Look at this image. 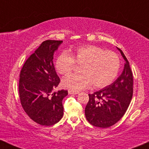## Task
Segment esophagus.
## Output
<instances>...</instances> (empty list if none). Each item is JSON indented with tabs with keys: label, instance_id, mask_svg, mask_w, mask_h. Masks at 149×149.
<instances>
[{
	"label": "esophagus",
	"instance_id": "34e87169",
	"mask_svg": "<svg viewBox=\"0 0 149 149\" xmlns=\"http://www.w3.org/2000/svg\"><path fill=\"white\" fill-rule=\"evenodd\" d=\"M68 92H69V94H70V95H77V94L79 93L78 91H74V90H68Z\"/></svg>",
	"mask_w": 149,
	"mask_h": 149
}]
</instances>
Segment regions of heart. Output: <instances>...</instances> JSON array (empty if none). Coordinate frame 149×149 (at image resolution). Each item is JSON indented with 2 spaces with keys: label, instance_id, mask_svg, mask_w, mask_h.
Wrapping results in <instances>:
<instances>
[{
  "label": "heart",
  "instance_id": "1",
  "mask_svg": "<svg viewBox=\"0 0 149 149\" xmlns=\"http://www.w3.org/2000/svg\"><path fill=\"white\" fill-rule=\"evenodd\" d=\"M77 64L82 65L81 74H69L61 80L64 88L74 91L88 88H103L111 85L118 74L120 61L117 54L105 51L95 45H84L58 55L55 68L58 73L66 75L71 73Z\"/></svg>",
  "mask_w": 149,
  "mask_h": 149
}]
</instances>
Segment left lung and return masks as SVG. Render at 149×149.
<instances>
[{"instance_id":"obj_1","label":"left lung","mask_w":149,"mask_h":149,"mask_svg":"<svg viewBox=\"0 0 149 149\" xmlns=\"http://www.w3.org/2000/svg\"><path fill=\"white\" fill-rule=\"evenodd\" d=\"M118 49L126 61L123 73L112 84L88 95L85 117L95 127L107 128L116 124L125 113L132 97V72L124 53Z\"/></svg>"}]
</instances>
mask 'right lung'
<instances>
[{
    "label": "right lung",
    "mask_w": 149,
    "mask_h": 149,
    "mask_svg": "<svg viewBox=\"0 0 149 149\" xmlns=\"http://www.w3.org/2000/svg\"><path fill=\"white\" fill-rule=\"evenodd\" d=\"M62 40L43 41L24 64L19 75V94L26 113L39 125L50 126L61 119L62 100L67 90L52 92L60 79L53 64V55Z\"/></svg>",
    "instance_id": "obj_1"
}]
</instances>
